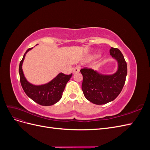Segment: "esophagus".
Here are the masks:
<instances>
[{
	"label": "esophagus",
	"instance_id": "obj_1",
	"mask_svg": "<svg viewBox=\"0 0 150 150\" xmlns=\"http://www.w3.org/2000/svg\"><path fill=\"white\" fill-rule=\"evenodd\" d=\"M79 72V67H76L74 68V69H73V73L74 74L78 73V72Z\"/></svg>",
	"mask_w": 150,
	"mask_h": 150
}]
</instances>
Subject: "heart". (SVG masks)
I'll use <instances>...</instances> for the list:
<instances>
[{
    "label": "heart",
    "mask_w": 150,
    "mask_h": 150,
    "mask_svg": "<svg viewBox=\"0 0 150 150\" xmlns=\"http://www.w3.org/2000/svg\"><path fill=\"white\" fill-rule=\"evenodd\" d=\"M98 56H99V54H93V55H91V56H89L88 57V61H91V60H92V59H94V58L97 57Z\"/></svg>",
    "instance_id": "b5f03b06"
}]
</instances>
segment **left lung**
I'll return each mask as SVG.
<instances>
[{
    "mask_svg": "<svg viewBox=\"0 0 150 150\" xmlns=\"http://www.w3.org/2000/svg\"><path fill=\"white\" fill-rule=\"evenodd\" d=\"M110 53L117 62V68L115 73L103 74L88 68L81 69L84 96L98 105L106 104L117 98L123 88L127 76V64L121 52L118 49L111 47Z\"/></svg>",
    "mask_w": 150,
    "mask_h": 150,
    "instance_id": "left-lung-1",
    "label": "left lung"
}]
</instances>
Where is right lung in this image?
I'll use <instances>...</instances> for the list:
<instances>
[{
    "instance_id": "add662e5",
    "label": "right lung",
    "mask_w": 150,
    "mask_h": 150,
    "mask_svg": "<svg viewBox=\"0 0 150 150\" xmlns=\"http://www.w3.org/2000/svg\"><path fill=\"white\" fill-rule=\"evenodd\" d=\"M32 49L33 47L27 50L20 62L19 72L21 86L27 96L35 103L45 106L53 105L61 99L66 85L71 79L72 74L66 75L61 72L51 81L44 84L35 85L29 83L24 76L22 64L26 54Z\"/></svg>"
}]
</instances>
